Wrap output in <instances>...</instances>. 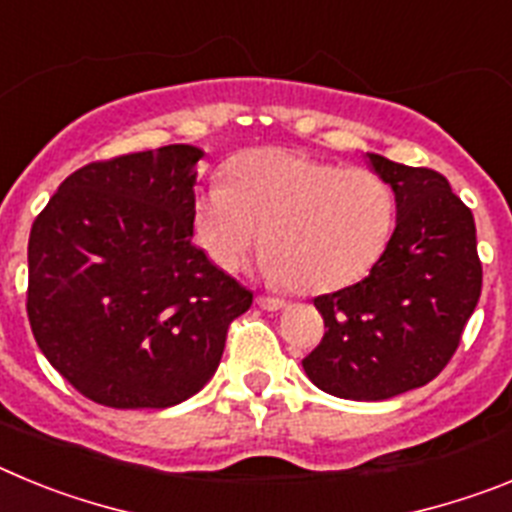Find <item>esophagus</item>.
Returning <instances> with one entry per match:
<instances>
[{
	"label": "esophagus",
	"mask_w": 512,
	"mask_h": 512,
	"mask_svg": "<svg viewBox=\"0 0 512 512\" xmlns=\"http://www.w3.org/2000/svg\"><path fill=\"white\" fill-rule=\"evenodd\" d=\"M256 302H259L261 310H269V312L282 310V307L287 305V302L279 300V297H269V295H259V297H256Z\"/></svg>",
	"instance_id": "34e87169"
}]
</instances>
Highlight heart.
Listing matches in <instances>:
<instances>
[{
  "label": "heart",
  "mask_w": 512,
  "mask_h": 512,
  "mask_svg": "<svg viewBox=\"0 0 512 512\" xmlns=\"http://www.w3.org/2000/svg\"><path fill=\"white\" fill-rule=\"evenodd\" d=\"M194 235L212 264L235 271L269 243L264 269L302 292H336L359 282L390 243L395 194L364 166L261 148L228 166V184L197 194Z\"/></svg>",
  "instance_id": "heart-1"
}]
</instances>
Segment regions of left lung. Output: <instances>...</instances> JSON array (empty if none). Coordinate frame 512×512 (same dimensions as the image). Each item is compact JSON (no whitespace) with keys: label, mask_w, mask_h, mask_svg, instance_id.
Instances as JSON below:
<instances>
[{"label":"left lung","mask_w":512,"mask_h":512,"mask_svg":"<svg viewBox=\"0 0 512 512\" xmlns=\"http://www.w3.org/2000/svg\"><path fill=\"white\" fill-rule=\"evenodd\" d=\"M395 189L397 225L369 277L315 297L323 341L302 359L315 387L387 400L443 372L482 292L474 215L446 176L369 153Z\"/></svg>","instance_id":"8db88e82"}]
</instances>
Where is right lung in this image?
<instances>
[{"instance_id":"1","label":"right lung","mask_w":512,"mask_h":512,"mask_svg":"<svg viewBox=\"0 0 512 512\" xmlns=\"http://www.w3.org/2000/svg\"><path fill=\"white\" fill-rule=\"evenodd\" d=\"M205 151L81 166L35 217L27 318L45 359L107 408H171L210 382L253 295L192 243Z\"/></svg>"}]
</instances>
